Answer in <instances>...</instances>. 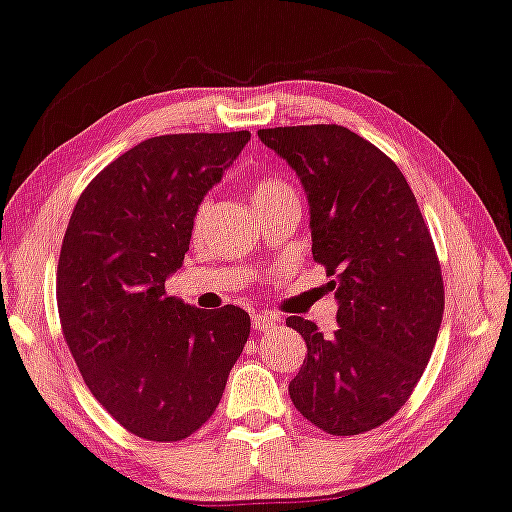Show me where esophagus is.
I'll list each match as a JSON object with an SVG mask.
<instances>
[{
  "label": "esophagus",
  "mask_w": 512,
  "mask_h": 512,
  "mask_svg": "<svg viewBox=\"0 0 512 512\" xmlns=\"http://www.w3.org/2000/svg\"><path fill=\"white\" fill-rule=\"evenodd\" d=\"M278 324V317L271 315V312H257L253 315V329L255 331H269Z\"/></svg>",
  "instance_id": "obj_1"
}]
</instances>
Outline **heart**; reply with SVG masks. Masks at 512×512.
Listing matches in <instances>:
<instances>
[{
  "label": "heart",
  "mask_w": 512,
  "mask_h": 512,
  "mask_svg": "<svg viewBox=\"0 0 512 512\" xmlns=\"http://www.w3.org/2000/svg\"><path fill=\"white\" fill-rule=\"evenodd\" d=\"M294 190L287 186L285 181H280V179H273V177H269V179H259L257 183H255V188H253V202L255 204H262V202H266V200H276V197H282V195H292ZM204 211V207L200 209V213ZM200 218V216H197Z\"/></svg>",
  "instance_id": "1"
}]
</instances>
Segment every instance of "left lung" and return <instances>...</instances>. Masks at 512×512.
<instances>
[{
  "instance_id": "1",
  "label": "left lung",
  "mask_w": 512,
  "mask_h": 512,
  "mask_svg": "<svg viewBox=\"0 0 512 512\" xmlns=\"http://www.w3.org/2000/svg\"><path fill=\"white\" fill-rule=\"evenodd\" d=\"M299 174L312 257L333 276L338 329L287 317L308 347L289 381L294 407L349 437L395 416L430 361L444 317V278L430 230L391 158L345 126L257 131Z\"/></svg>"
}]
</instances>
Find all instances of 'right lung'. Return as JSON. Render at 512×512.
Returning <instances> with one entry per match:
<instances>
[{
  "mask_svg": "<svg viewBox=\"0 0 512 512\" xmlns=\"http://www.w3.org/2000/svg\"><path fill=\"white\" fill-rule=\"evenodd\" d=\"M248 131L151 137L89 183L57 266L66 345L103 409L135 437L181 441L209 421L250 335L236 305L202 310L165 294L195 213Z\"/></svg>",
  "mask_w": 512,
  "mask_h": 512,
  "instance_id": "obj_1",
  "label": "right lung"
}]
</instances>
